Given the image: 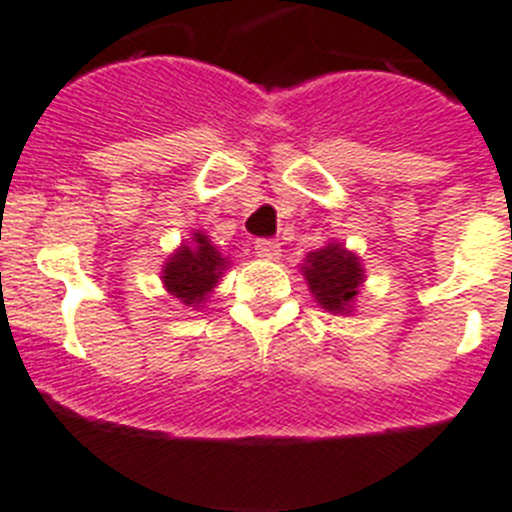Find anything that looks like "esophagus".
Listing matches in <instances>:
<instances>
[{
    "label": "esophagus",
    "instance_id": "34e87169",
    "mask_svg": "<svg viewBox=\"0 0 512 512\" xmlns=\"http://www.w3.org/2000/svg\"><path fill=\"white\" fill-rule=\"evenodd\" d=\"M255 249L257 257H263V260H278L281 257V244L273 242V239H257Z\"/></svg>",
    "mask_w": 512,
    "mask_h": 512
}]
</instances>
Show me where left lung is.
I'll list each match as a JSON object with an SVG mask.
<instances>
[{
  "instance_id": "obj_1",
  "label": "left lung",
  "mask_w": 512,
  "mask_h": 512,
  "mask_svg": "<svg viewBox=\"0 0 512 512\" xmlns=\"http://www.w3.org/2000/svg\"><path fill=\"white\" fill-rule=\"evenodd\" d=\"M302 273L309 283V291L325 312L330 315H349L354 309L356 294L364 283L362 260L343 247L341 242H330L304 257Z\"/></svg>"
}]
</instances>
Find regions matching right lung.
I'll return each instance as SVG.
<instances>
[{"mask_svg":"<svg viewBox=\"0 0 512 512\" xmlns=\"http://www.w3.org/2000/svg\"><path fill=\"white\" fill-rule=\"evenodd\" d=\"M229 268V257H223L210 244L203 231H195L190 242L174 249L161 270V281L174 299L187 307H200L208 294L218 286V278Z\"/></svg>","mask_w":512,"mask_h":512,"instance_id":"1","label":"right lung"}]
</instances>
